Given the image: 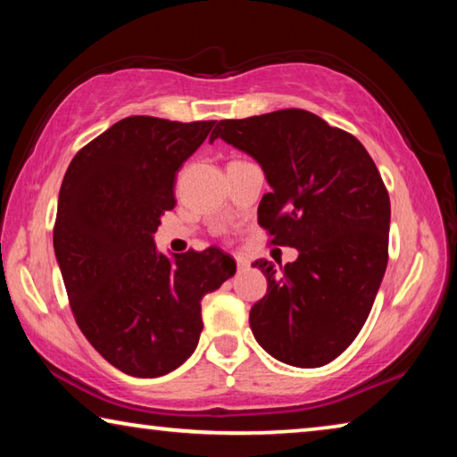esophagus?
<instances>
[{
    "mask_svg": "<svg viewBox=\"0 0 457 457\" xmlns=\"http://www.w3.org/2000/svg\"><path fill=\"white\" fill-rule=\"evenodd\" d=\"M234 258H236L237 270H245V268H248V260H245L244 256H234Z\"/></svg>",
    "mask_w": 457,
    "mask_h": 457,
    "instance_id": "esophagus-1",
    "label": "esophagus"
}]
</instances>
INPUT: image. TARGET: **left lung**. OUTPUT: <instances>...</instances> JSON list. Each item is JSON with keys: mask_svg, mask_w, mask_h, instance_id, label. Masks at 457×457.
Masks as SVG:
<instances>
[{"mask_svg": "<svg viewBox=\"0 0 457 457\" xmlns=\"http://www.w3.org/2000/svg\"><path fill=\"white\" fill-rule=\"evenodd\" d=\"M221 137L262 166L258 223L295 262L254 264L268 280L250 309L256 342L285 364L317 368L347 350L370 315L388 262L390 199L356 136L305 110L217 121Z\"/></svg>", "mask_w": 457, "mask_h": 457, "instance_id": "8db88e82", "label": "left lung"}]
</instances>
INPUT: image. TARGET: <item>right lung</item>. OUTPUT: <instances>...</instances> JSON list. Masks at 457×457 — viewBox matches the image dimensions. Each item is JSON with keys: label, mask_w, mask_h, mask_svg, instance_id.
<instances>
[{"label": "right lung", "mask_w": 457, "mask_h": 457, "mask_svg": "<svg viewBox=\"0 0 457 457\" xmlns=\"http://www.w3.org/2000/svg\"><path fill=\"white\" fill-rule=\"evenodd\" d=\"M215 126L132 115L77 152L64 172L54 254L75 321L112 366L137 378L179 368L199 344L201 299L236 274L215 248L175 260L152 234L175 207L183 162Z\"/></svg>", "instance_id": "add662e5"}]
</instances>
